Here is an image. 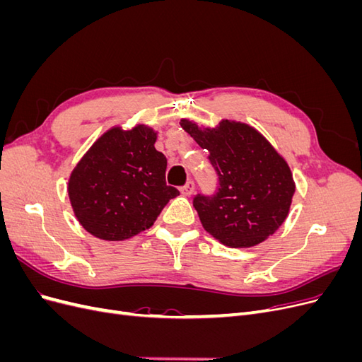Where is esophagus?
Instances as JSON below:
<instances>
[{"instance_id": "34e87169", "label": "esophagus", "mask_w": 362, "mask_h": 362, "mask_svg": "<svg viewBox=\"0 0 362 362\" xmlns=\"http://www.w3.org/2000/svg\"><path fill=\"white\" fill-rule=\"evenodd\" d=\"M180 192H181L182 196H192L193 192H194V182L187 181V182H185V185H182V187L180 189Z\"/></svg>"}]
</instances>
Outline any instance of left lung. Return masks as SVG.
<instances>
[{
    "mask_svg": "<svg viewBox=\"0 0 362 362\" xmlns=\"http://www.w3.org/2000/svg\"><path fill=\"white\" fill-rule=\"evenodd\" d=\"M181 127L208 151L218 180L214 194L193 198L205 231L229 247L255 246L275 234L296 189L287 161L242 122L222 120L216 128H199L182 119Z\"/></svg>",
    "mask_w": 362,
    "mask_h": 362,
    "instance_id": "left-lung-1",
    "label": "left lung"
}]
</instances>
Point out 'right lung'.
I'll use <instances>...</instances> for the list:
<instances>
[{"label": "right lung", "mask_w": 362, "mask_h": 362, "mask_svg": "<svg viewBox=\"0 0 362 362\" xmlns=\"http://www.w3.org/2000/svg\"><path fill=\"white\" fill-rule=\"evenodd\" d=\"M145 125L108 129L76 164L68 193L75 217L92 235L119 242L151 228L180 192L166 185L168 160Z\"/></svg>", "instance_id": "1"}]
</instances>
